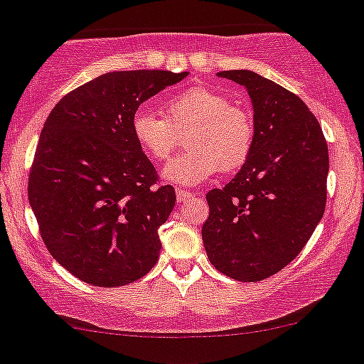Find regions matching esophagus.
Returning <instances> with one entry per match:
<instances>
[{
	"label": "esophagus",
	"mask_w": 364,
	"mask_h": 364,
	"mask_svg": "<svg viewBox=\"0 0 364 364\" xmlns=\"http://www.w3.org/2000/svg\"><path fill=\"white\" fill-rule=\"evenodd\" d=\"M192 197H193V192H190V190L176 188V198H178V202H186Z\"/></svg>",
	"instance_id": "34e87169"
}]
</instances>
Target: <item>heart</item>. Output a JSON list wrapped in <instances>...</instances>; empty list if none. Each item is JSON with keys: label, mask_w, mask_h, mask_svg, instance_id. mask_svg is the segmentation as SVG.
<instances>
[{"label": "heart", "mask_w": 364, "mask_h": 364, "mask_svg": "<svg viewBox=\"0 0 364 364\" xmlns=\"http://www.w3.org/2000/svg\"><path fill=\"white\" fill-rule=\"evenodd\" d=\"M132 134L153 160L169 159L188 134L190 150L164 167V178L174 185L193 186L216 171L242 167L255 146L256 127L250 109L232 105L228 95L208 87H190L167 99L166 117L137 109Z\"/></svg>", "instance_id": "1"}]
</instances>
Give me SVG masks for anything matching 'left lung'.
Returning <instances> with one entry per match:
<instances>
[{"label":"left lung","mask_w":364,"mask_h":364,"mask_svg":"<svg viewBox=\"0 0 364 364\" xmlns=\"http://www.w3.org/2000/svg\"><path fill=\"white\" fill-rule=\"evenodd\" d=\"M246 87L256 139L242 169L205 195L202 240L214 269L242 282L277 274L304 250L326 208L323 129L293 92L246 70L218 73Z\"/></svg>","instance_id":"obj_1"}]
</instances>
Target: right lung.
<instances>
[{
    "mask_svg": "<svg viewBox=\"0 0 364 364\" xmlns=\"http://www.w3.org/2000/svg\"><path fill=\"white\" fill-rule=\"evenodd\" d=\"M186 75L106 73L64 95L45 120L29 204L50 255L87 284H131L159 259L176 192L134 139L132 117Z\"/></svg>",
    "mask_w": 364,
    "mask_h": 364,
    "instance_id": "obj_1",
    "label": "right lung"
}]
</instances>
